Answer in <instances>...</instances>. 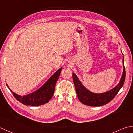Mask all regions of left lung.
<instances>
[{"mask_svg":"<svg viewBox=\"0 0 133 133\" xmlns=\"http://www.w3.org/2000/svg\"><path fill=\"white\" fill-rule=\"evenodd\" d=\"M124 59L123 58V63ZM124 66V64H123ZM123 71L122 78L119 84L112 89L103 93H94L90 92L84 87L78 78L74 73L72 74L74 84L75 88V91L79 100L85 105L92 107L102 106L108 104L114 99L115 96L123 87L126 77V71L124 66H123Z\"/></svg>","mask_w":133,"mask_h":133,"instance_id":"1","label":"left lung"}]
</instances>
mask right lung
Here are the masks:
<instances>
[{
  "instance_id": "add662e5",
  "label": "right lung",
  "mask_w": 133,
  "mask_h": 133,
  "mask_svg": "<svg viewBox=\"0 0 133 133\" xmlns=\"http://www.w3.org/2000/svg\"><path fill=\"white\" fill-rule=\"evenodd\" d=\"M62 69V68H61L55 72L54 74L52 75L50 78L40 89L29 95L21 96L15 94V93L12 92L11 89H9L12 93L14 97L23 104L33 107L43 105L44 104L48 103L52 97L56 83L59 79ZM6 85L9 88V86L7 84Z\"/></svg>"
}]
</instances>
